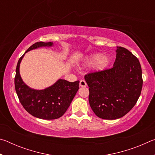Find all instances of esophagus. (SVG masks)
<instances>
[{"instance_id":"esophagus-1","label":"esophagus","mask_w":155,"mask_h":155,"mask_svg":"<svg viewBox=\"0 0 155 155\" xmlns=\"http://www.w3.org/2000/svg\"><path fill=\"white\" fill-rule=\"evenodd\" d=\"M79 85L81 86V87H86L87 86V83H86L85 81L84 80H81L80 81V83H79Z\"/></svg>"}]
</instances>
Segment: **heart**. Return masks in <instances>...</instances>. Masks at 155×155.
I'll use <instances>...</instances> for the list:
<instances>
[{"label": "heart", "mask_w": 155, "mask_h": 155, "mask_svg": "<svg viewBox=\"0 0 155 155\" xmlns=\"http://www.w3.org/2000/svg\"><path fill=\"white\" fill-rule=\"evenodd\" d=\"M111 59L108 55H103L102 53H94L89 55L83 63L85 67L93 65V70L95 72H102L109 67Z\"/></svg>", "instance_id": "b5f03b06"}]
</instances>
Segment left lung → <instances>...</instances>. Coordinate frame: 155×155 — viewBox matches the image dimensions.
<instances>
[{"label": "left lung", "mask_w": 155, "mask_h": 155, "mask_svg": "<svg viewBox=\"0 0 155 155\" xmlns=\"http://www.w3.org/2000/svg\"><path fill=\"white\" fill-rule=\"evenodd\" d=\"M89 86V103L100 118L116 120L129 112L142 89V72L135 56L117 46L116 59L111 69L85 76Z\"/></svg>", "instance_id": "8db88e82"}]
</instances>
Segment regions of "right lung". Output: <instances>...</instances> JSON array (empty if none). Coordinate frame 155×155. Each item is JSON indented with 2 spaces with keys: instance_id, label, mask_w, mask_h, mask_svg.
Returning <instances> with one entry per match:
<instances>
[{
  "instance_id": "add662e5",
  "label": "right lung",
  "mask_w": 155,
  "mask_h": 155,
  "mask_svg": "<svg viewBox=\"0 0 155 155\" xmlns=\"http://www.w3.org/2000/svg\"><path fill=\"white\" fill-rule=\"evenodd\" d=\"M51 41H39L30 46L25 52L41 47H51ZM25 53L18 60L15 77V88L20 103L33 116L44 120H54L61 117L67 111L78 90L79 81L69 82L57 80L53 85L44 90H35L28 87L20 74V65Z\"/></svg>"
}]
</instances>
